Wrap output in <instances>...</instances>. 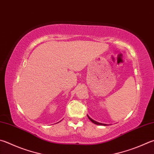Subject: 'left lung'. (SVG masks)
Listing matches in <instances>:
<instances>
[{
	"label": "left lung",
	"mask_w": 154,
	"mask_h": 154,
	"mask_svg": "<svg viewBox=\"0 0 154 154\" xmlns=\"http://www.w3.org/2000/svg\"><path fill=\"white\" fill-rule=\"evenodd\" d=\"M88 119H89V120H90V121H91L92 122H93V123H94V124L97 125H103V126L108 125H106V124H102V123H101V122H97V121H94V120L91 119L90 117H89L88 115Z\"/></svg>",
	"instance_id": "obj_1"
}]
</instances>
